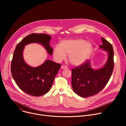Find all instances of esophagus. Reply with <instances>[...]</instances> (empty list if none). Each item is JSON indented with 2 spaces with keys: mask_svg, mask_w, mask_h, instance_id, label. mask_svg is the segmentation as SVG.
Instances as JSON below:
<instances>
[{
  "mask_svg": "<svg viewBox=\"0 0 126 126\" xmlns=\"http://www.w3.org/2000/svg\"><path fill=\"white\" fill-rule=\"evenodd\" d=\"M61 68L62 69H68V67L67 66H66V65H62L61 66Z\"/></svg>",
  "mask_w": 126,
  "mask_h": 126,
  "instance_id": "obj_1",
  "label": "esophagus"
}]
</instances>
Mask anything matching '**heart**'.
I'll return each mask as SVG.
<instances>
[{
  "label": "heart",
  "mask_w": 126,
  "mask_h": 126,
  "mask_svg": "<svg viewBox=\"0 0 126 126\" xmlns=\"http://www.w3.org/2000/svg\"><path fill=\"white\" fill-rule=\"evenodd\" d=\"M92 45L82 39H70L63 40L56 45L53 49L54 58L58 62H60L68 55V60L74 65L83 64L91 54Z\"/></svg>",
  "instance_id": "obj_1"
}]
</instances>
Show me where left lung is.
I'll return each mask as SVG.
<instances>
[{
  "mask_svg": "<svg viewBox=\"0 0 126 126\" xmlns=\"http://www.w3.org/2000/svg\"><path fill=\"white\" fill-rule=\"evenodd\" d=\"M100 47L108 52L107 61L99 69L94 70L90 67V61L72 69L71 85L74 92L82 97L93 96L100 92L107 85L114 68V51L113 47L104 38Z\"/></svg>",
  "mask_w": 126,
  "mask_h": 126,
  "instance_id": "obj_1",
  "label": "left lung"
}]
</instances>
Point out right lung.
Listing matches in <instances>:
<instances>
[{
    "instance_id": "right-lung-1",
    "label": "right lung",
    "mask_w": 126,
    "mask_h": 126,
    "mask_svg": "<svg viewBox=\"0 0 126 126\" xmlns=\"http://www.w3.org/2000/svg\"><path fill=\"white\" fill-rule=\"evenodd\" d=\"M51 37L45 34L32 33L24 37L16 46L13 54L11 70L12 77L19 88L26 94L39 96L49 91L61 64L47 60L37 67L30 66L24 61V46L38 43L44 46L50 55L53 49L49 45Z\"/></svg>"
}]
</instances>
